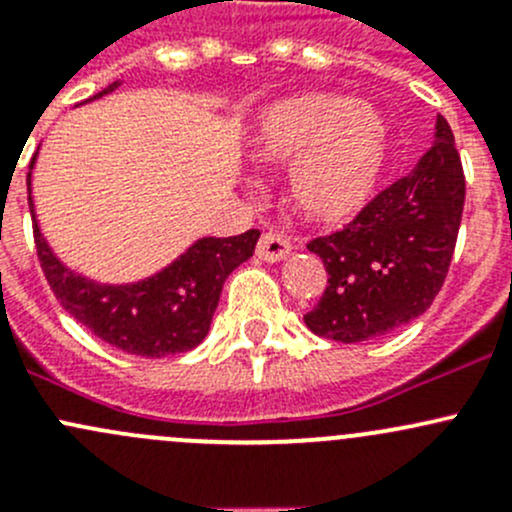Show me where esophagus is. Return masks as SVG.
Wrapping results in <instances>:
<instances>
[{
    "label": "esophagus",
    "mask_w": 512,
    "mask_h": 512,
    "mask_svg": "<svg viewBox=\"0 0 512 512\" xmlns=\"http://www.w3.org/2000/svg\"><path fill=\"white\" fill-rule=\"evenodd\" d=\"M292 252V242L280 232H265L257 242V257L265 262H280Z\"/></svg>",
    "instance_id": "34e87169"
}]
</instances>
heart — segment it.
Here are the masks:
<instances>
[{"instance_id":"heart-1","label":"heart","mask_w":512,"mask_h":512,"mask_svg":"<svg viewBox=\"0 0 512 512\" xmlns=\"http://www.w3.org/2000/svg\"><path fill=\"white\" fill-rule=\"evenodd\" d=\"M389 123L352 96L307 91L262 108L247 133L255 160L285 165L294 213L314 225H342L374 198L389 160Z\"/></svg>"}]
</instances>
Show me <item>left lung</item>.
Returning a JSON list of instances; mask_svg holds the SVG:
<instances>
[{
	"label": "left lung",
	"instance_id": "obj_1",
	"mask_svg": "<svg viewBox=\"0 0 512 512\" xmlns=\"http://www.w3.org/2000/svg\"><path fill=\"white\" fill-rule=\"evenodd\" d=\"M466 178L453 131L436 118L433 146L344 230L309 242L327 289L304 322L317 337L369 342L421 317L448 275Z\"/></svg>",
	"mask_w": 512,
	"mask_h": 512
}]
</instances>
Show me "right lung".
I'll list each match as a JSON object with an SVG mask.
<instances>
[{
    "label": "right lung",
    "mask_w": 512,
    "mask_h": 512,
    "mask_svg": "<svg viewBox=\"0 0 512 512\" xmlns=\"http://www.w3.org/2000/svg\"><path fill=\"white\" fill-rule=\"evenodd\" d=\"M118 86L121 81H113L89 101L111 94ZM27 188L36 255L56 299L101 342L126 354L158 359L198 347L210 332L227 275L250 260L260 240L257 230L235 237H200L156 275L126 285H103L69 270L54 255L34 213L32 170L27 175Z\"/></svg>",
    "instance_id": "1"
}]
</instances>
